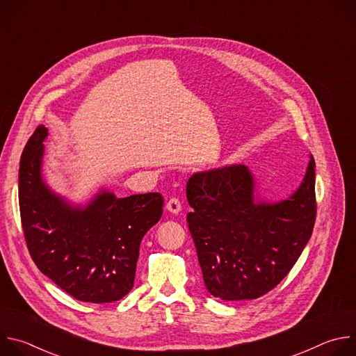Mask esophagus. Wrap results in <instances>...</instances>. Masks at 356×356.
<instances>
[{
	"label": "esophagus",
	"mask_w": 356,
	"mask_h": 356,
	"mask_svg": "<svg viewBox=\"0 0 356 356\" xmlns=\"http://www.w3.org/2000/svg\"><path fill=\"white\" fill-rule=\"evenodd\" d=\"M166 209H168V211L172 213V214H179V213L181 211V204H180L179 198H175V197L170 198V200L168 201Z\"/></svg>",
	"instance_id": "1"
}]
</instances>
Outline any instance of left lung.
I'll list each match as a JSON object with an SVG mask.
<instances>
[{"label": "left lung", "instance_id": "left-lung-1", "mask_svg": "<svg viewBox=\"0 0 356 356\" xmlns=\"http://www.w3.org/2000/svg\"><path fill=\"white\" fill-rule=\"evenodd\" d=\"M248 166L193 173L187 224L207 290L225 301L258 298L277 286L306 248L316 221V163L301 183L269 200Z\"/></svg>", "mask_w": 356, "mask_h": 356}]
</instances>
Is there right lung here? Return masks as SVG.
I'll return each instance as SVG.
<instances>
[{"mask_svg":"<svg viewBox=\"0 0 356 356\" xmlns=\"http://www.w3.org/2000/svg\"><path fill=\"white\" fill-rule=\"evenodd\" d=\"M47 128L39 125L19 162L18 195L22 228L38 269L86 302H111L135 280L139 245L163 213L161 193L118 198L99 187L74 202L50 187L43 175Z\"/></svg>","mask_w":356,"mask_h":356,"instance_id":"1","label":"right lung"}]
</instances>
